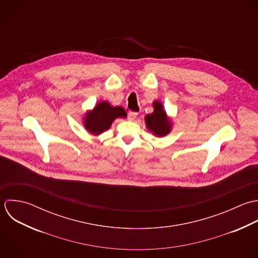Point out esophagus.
Instances as JSON below:
<instances>
[{"label":"esophagus","instance_id":"1","mask_svg":"<svg viewBox=\"0 0 258 258\" xmlns=\"http://www.w3.org/2000/svg\"><path fill=\"white\" fill-rule=\"evenodd\" d=\"M137 115H138V113H137V112L130 111V112L128 113V119H129L130 121H134V120L137 118Z\"/></svg>","mask_w":258,"mask_h":258}]
</instances>
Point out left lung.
<instances>
[{
  "label": "left lung",
  "mask_w": 258,
  "mask_h": 258,
  "mask_svg": "<svg viewBox=\"0 0 258 258\" xmlns=\"http://www.w3.org/2000/svg\"><path fill=\"white\" fill-rule=\"evenodd\" d=\"M154 111L146 116L145 121L147 128L157 136H164L171 130V124L166 117V112L160 102H154Z\"/></svg>",
  "instance_id": "1"
}]
</instances>
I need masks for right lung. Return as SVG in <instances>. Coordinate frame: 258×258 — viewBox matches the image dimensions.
<instances>
[{
    "mask_svg": "<svg viewBox=\"0 0 258 258\" xmlns=\"http://www.w3.org/2000/svg\"><path fill=\"white\" fill-rule=\"evenodd\" d=\"M126 117V112L121 107H112L107 102H100L85 118V127L92 134H100L109 129L114 119Z\"/></svg>",
    "mask_w": 258,
    "mask_h": 258,
    "instance_id": "obj_1",
    "label": "right lung"
}]
</instances>
